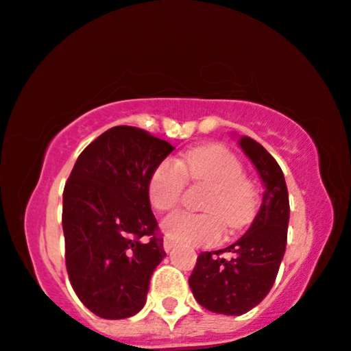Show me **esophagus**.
Returning a JSON list of instances; mask_svg holds the SVG:
<instances>
[{
    "instance_id": "esophagus-1",
    "label": "esophagus",
    "mask_w": 351,
    "mask_h": 351,
    "mask_svg": "<svg viewBox=\"0 0 351 351\" xmlns=\"http://www.w3.org/2000/svg\"><path fill=\"white\" fill-rule=\"evenodd\" d=\"M173 247H175V241H173L170 237L163 238V250H165L167 252H170Z\"/></svg>"
}]
</instances>
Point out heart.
Returning a JSON list of instances; mask_svg holds the SVG:
<instances>
[{"label":"heart","mask_w":351,"mask_h":351,"mask_svg":"<svg viewBox=\"0 0 351 351\" xmlns=\"http://www.w3.org/2000/svg\"><path fill=\"white\" fill-rule=\"evenodd\" d=\"M186 181L207 184L204 214L180 212L163 220L168 237L184 245H214L221 238L223 225L238 232L259 214L261 196L256 184L245 178V167L223 145L208 144L191 149L178 162L167 158L155 167L149 180V199L155 210L171 212L180 206Z\"/></svg>","instance_id":"heart-1"}]
</instances>
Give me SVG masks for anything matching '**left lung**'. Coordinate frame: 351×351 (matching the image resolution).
Listing matches in <instances>:
<instances>
[{"label":"left lung","instance_id":"1","mask_svg":"<svg viewBox=\"0 0 351 351\" xmlns=\"http://www.w3.org/2000/svg\"><path fill=\"white\" fill-rule=\"evenodd\" d=\"M239 145L264 183V199L250 230L220 251L197 256L189 277L194 298L217 314L239 316L265 298L285 254L290 204L282 168L259 143L241 137Z\"/></svg>","mask_w":351,"mask_h":351}]
</instances>
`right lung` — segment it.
<instances>
[{"mask_svg":"<svg viewBox=\"0 0 351 351\" xmlns=\"http://www.w3.org/2000/svg\"><path fill=\"white\" fill-rule=\"evenodd\" d=\"M173 149L139 128H110L82 150L66 181V269L79 300L99 317L139 313L150 275L167 256L149 180Z\"/></svg>","mask_w":351,"mask_h":351,"instance_id":"add662e5","label":"right lung"}]
</instances>
